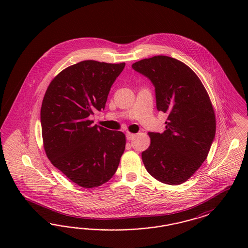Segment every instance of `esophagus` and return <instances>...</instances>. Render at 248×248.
Wrapping results in <instances>:
<instances>
[{
  "mask_svg": "<svg viewBox=\"0 0 248 248\" xmlns=\"http://www.w3.org/2000/svg\"><path fill=\"white\" fill-rule=\"evenodd\" d=\"M135 137H136L135 134H132V133H127V134H126V140H129V141L130 140H132Z\"/></svg>",
  "mask_w": 248,
  "mask_h": 248,
  "instance_id": "esophagus-1",
  "label": "esophagus"
}]
</instances>
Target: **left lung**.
I'll return each instance as SVG.
<instances>
[{"instance_id":"1","label":"left lung","mask_w":248,"mask_h":248,"mask_svg":"<svg viewBox=\"0 0 248 248\" xmlns=\"http://www.w3.org/2000/svg\"><path fill=\"white\" fill-rule=\"evenodd\" d=\"M132 68L151 80L157 109L168 113L164 133L149 132L151 145L142 153V161L157 180L181 184L202 165L215 139L209 95L198 76L177 59L157 56Z\"/></svg>"}]
</instances>
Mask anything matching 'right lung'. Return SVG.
Returning a JSON list of instances; mask_svg holds the SVG:
<instances>
[{"instance_id": "1", "label": "right lung", "mask_w": 248, "mask_h": 248, "mask_svg": "<svg viewBox=\"0 0 248 248\" xmlns=\"http://www.w3.org/2000/svg\"><path fill=\"white\" fill-rule=\"evenodd\" d=\"M125 63L84 60L50 83L41 108L44 147L52 165L77 185L92 189L108 181L125 149L123 132L93 125Z\"/></svg>"}]
</instances>
